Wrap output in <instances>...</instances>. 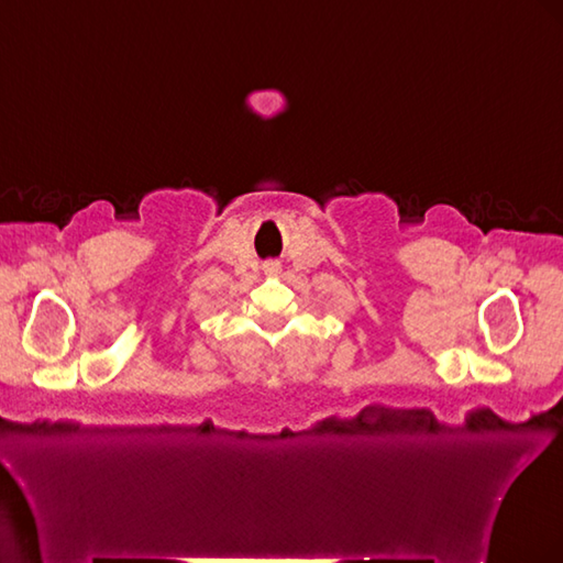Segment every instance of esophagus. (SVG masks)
I'll return each instance as SVG.
<instances>
[{
    "instance_id": "1",
    "label": "esophagus",
    "mask_w": 563,
    "mask_h": 563,
    "mask_svg": "<svg viewBox=\"0 0 563 563\" xmlns=\"http://www.w3.org/2000/svg\"><path fill=\"white\" fill-rule=\"evenodd\" d=\"M263 269L269 272V275H277V272H279V263H277V261H269V263L263 265Z\"/></svg>"
}]
</instances>
